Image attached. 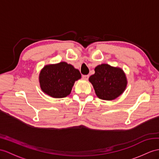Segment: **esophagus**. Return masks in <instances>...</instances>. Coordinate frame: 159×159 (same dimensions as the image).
<instances>
[{
    "instance_id": "esophagus-1",
    "label": "esophagus",
    "mask_w": 159,
    "mask_h": 159,
    "mask_svg": "<svg viewBox=\"0 0 159 159\" xmlns=\"http://www.w3.org/2000/svg\"><path fill=\"white\" fill-rule=\"evenodd\" d=\"M82 77L85 80H88V78H89V75H84L82 76Z\"/></svg>"
}]
</instances>
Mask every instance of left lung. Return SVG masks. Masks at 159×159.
<instances>
[{
	"label": "left lung",
	"instance_id": "obj_1",
	"mask_svg": "<svg viewBox=\"0 0 159 159\" xmlns=\"http://www.w3.org/2000/svg\"><path fill=\"white\" fill-rule=\"evenodd\" d=\"M95 73L89 78L95 93L102 100H112L121 95L125 90L127 81L121 68L101 64L94 69Z\"/></svg>",
	"mask_w": 159,
	"mask_h": 159
}]
</instances>
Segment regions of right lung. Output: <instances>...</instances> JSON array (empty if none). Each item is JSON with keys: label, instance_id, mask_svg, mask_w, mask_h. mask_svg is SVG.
<instances>
[{"label": "right lung", "instance_id": "obj_1", "mask_svg": "<svg viewBox=\"0 0 159 159\" xmlns=\"http://www.w3.org/2000/svg\"><path fill=\"white\" fill-rule=\"evenodd\" d=\"M78 69L65 62L46 65L39 75L42 90L52 98H61L70 94L75 81L81 78Z\"/></svg>", "mask_w": 159, "mask_h": 159}]
</instances>
